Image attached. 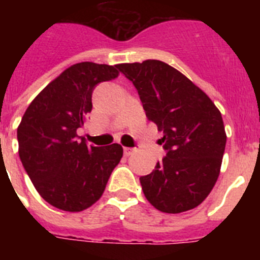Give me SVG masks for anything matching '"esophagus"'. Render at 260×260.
Instances as JSON below:
<instances>
[{"mask_svg":"<svg viewBox=\"0 0 260 260\" xmlns=\"http://www.w3.org/2000/svg\"><path fill=\"white\" fill-rule=\"evenodd\" d=\"M137 151V148H132V147H123V155L130 156L132 153H134Z\"/></svg>","mask_w":260,"mask_h":260,"instance_id":"obj_1","label":"esophagus"}]
</instances>
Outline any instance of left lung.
<instances>
[{
  "label": "left lung",
  "instance_id": "8db88e82",
  "mask_svg": "<svg viewBox=\"0 0 260 260\" xmlns=\"http://www.w3.org/2000/svg\"><path fill=\"white\" fill-rule=\"evenodd\" d=\"M164 137L167 156L141 177L147 201L165 213L195 208L207 198L220 174L226 143L224 122L212 100L182 73L157 59L119 63Z\"/></svg>",
  "mask_w": 260,
  "mask_h": 260
}]
</instances>
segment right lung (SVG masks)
Returning <instances> with one entry per match:
<instances>
[{
  "instance_id": "add662e5",
  "label": "right lung",
  "mask_w": 260,
  "mask_h": 260,
  "mask_svg": "<svg viewBox=\"0 0 260 260\" xmlns=\"http://www.w3.org/2000/svg\"><path fill=\"white\" fill-rule=\"evenodd\" d=\"M117 65L80 62L52 80L27 108L18 126L19 157L41 198L79 212L100 199L122 147L88 146L77 130L92 110V92L118 77Z\"/></svg>"
}]
</instances>
